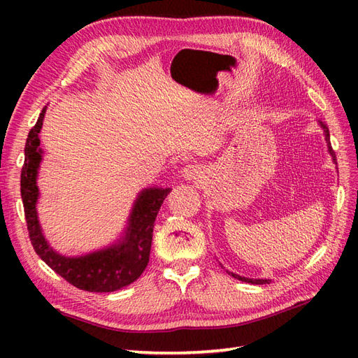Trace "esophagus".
<instances>
[{
    "mask_svg": "<svg viewBox=\"0 0 358 358\" xmlns=\"http://www.w3.org/2000/svg\"><path fill=\"white\" fill-rule=\"evenodd\" d=\"M201 167L196 166V164H189L183 169V175L185 178L187 180H195V178H200L201 177Z\"/></svg>",
    "mask_w": 358,
    "mask_h": 358,
    "instance_id": "1",
    "label": "esophagus"
}]
</instances>
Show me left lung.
Segmentation results:
<instances>
[{
  "label": "left lung",
  "instance_id": "8db88e82",
  "mask_svg": "<svg viewBox=\"0 0 358 358\" xmlns=\"http://www.w3.org/2000/svg\"><path fill=\"white\" fill-rule=\"evenodd\" d=\"M322 127H323L324 135H326V141H328V144H329V152H331V155L334 157L336 154H334V152H332V148H331V141H329V129H328V126H326V123H322ZM229 273H231V272H229ZM232 277L238 278V280H241V281H248V283H254V285H266V283H269V280H250V278H245V277H238V275H235V273H232Z\"/></svg>",
  "mask_w": 358,
  "mask_h": 358
}]
</instances>
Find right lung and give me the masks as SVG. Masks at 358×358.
<instances>
[{
	"label": "right lung",
	"mask_w": 358,
	"mask_h": 358,
	"mask_svg": "<svg viewBox=\"0 0 358 358\" xmlns=\"http://www.w3.org/2000/svg\"><path fill=\"white\" fill-rule=\"evenodd\" d=\"M44 113L45 108H43L36 124L29 131L24 148V164L21 169V199L29 238L35 252L50 269L81 291L113 292L131 285L141 275L149 263L155 218L171 189L150 187L140 194L121 245L78 258H67L57 254L43 237L35 209L38 199L36 171L41 162L38 134L41 131Z\"/></svg>",
	"instance_id": "obj_1"
}]
</instances>
